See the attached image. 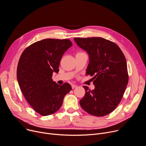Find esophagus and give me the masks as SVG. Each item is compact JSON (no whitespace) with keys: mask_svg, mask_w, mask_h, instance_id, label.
Segmentation results:
<instances>
[{"mask_svg":"<svg viewBox=\"0 0 146 146\" xmlns=\"http://www.w3.org/2000/svg\"><path fill=\"white\" fill-rule=\"evenodd\" d=\"M72 87L73 89H74V88H75L77 87V86H76V85H74V84H72Z\"/></svg>","mask_w":146,"mask_h":146,"instance_id":"1","label":"esophagus"}]
</instances>
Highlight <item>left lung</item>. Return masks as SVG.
<instances>
[{"mask_svg":"<svg viewBox=\"0 0 146 146\" xmlns=\"http://www.w3.org/2000/svg\"><path fill=\"white\" fill-rule=\"evenodd\" d=\"M74 40L90 56L87 75L94 76L95 88L86 90L80 100L82 109L102 117L112 112L120 103L128 83L127 60L119 47L102 37H75Z\"/></svg>","mask_w":146,"mask_h":146,"instance_id":"obj_1","label":"left lung"}]
</instances>
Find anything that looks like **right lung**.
Masks as SVG:
<instances>
[{
	"label": "right lung",
	"mask_w": 146,
	"mask_h": 146,
	"mask_svg": "<svg viewBox=\"0 0 146 146\" xmlns=\"http://www.w3.org/2000/svg\"><path fill=\"white\" fill-rule=\"evenodd\" d=\"M72 46L69 39L46 38L27 47L19 58V86L32 109L41 115L57 111L72 90L69 83L60 86L52 79L53 73L59 72L62 55Z\"/></svg>",
	"instance_id": "1"
}]
</instances>
